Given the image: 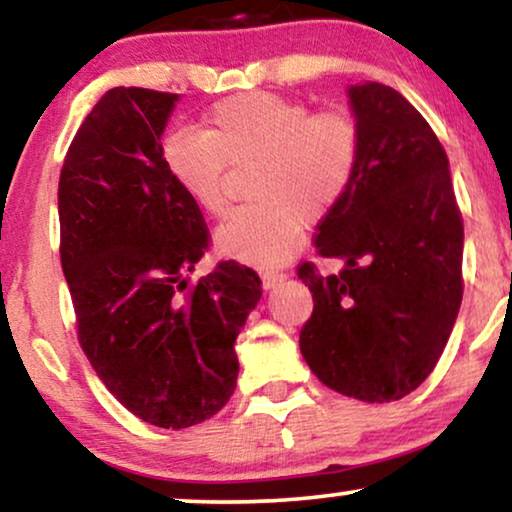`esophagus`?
Here are the masks:
<instances>
[{
	"instance_id": "obj_1",
	"label": "esophagus",
	"mask_w": 512,
	"mask_h": 512,
	"mask_svg": "<svg viewBox=\"0 0 512 512\" xmlns=\"http://www.w3.org/2000/svg\"><path fill=\"white\" fill-rule=\"evenodd\" d=\"M283 278H286V274H283V271H262V286H264V290H269V288L278 286V283H281Z\"/></svg>"
}]
</instances>
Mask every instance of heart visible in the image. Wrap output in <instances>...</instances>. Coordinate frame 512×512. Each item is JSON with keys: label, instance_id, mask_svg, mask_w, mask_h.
<instances>
[{"label": "heart", "instance_id": "heart-1", "mask_svg": "<svg viewBox=\"0 0 512 512\" xmlns=\"http://www.w3.org/2000/svg\"><path fill=\"white\" fill-rule=\"evenodd\" d=\"M252 163L248 196L257 203L229 215L215 241L234 260L276 267L352 189L361 163V129L345 111L312 113L302 101L267 92L222 99L200 129H174L163 165L205 215H222L226 167Z\"/></svg>", "mask_w": 512, "mask_h": 512}]
</instances>
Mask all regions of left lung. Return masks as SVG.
Segmentation results:
<instances>
[{
  "label": "left lung",
  "mask_w": 512,
  "mask_h": 512,
  "mask_svg": "<svg viewBox=\"0 0 512 512\" xmlns=\"http://www.w3.org/2000/svg\"><path fill=\"white\" fill-rule=\"evenodd\" d=\"M349 101L359 172L314 236L316 255L345 267H297L314 297L300 352L323 385L383 404L416 390L442 357L463 300V217L428 120L387 84H357Z\"/></svg>",
  "instance_id": "8db88e82"
}]
</instances>
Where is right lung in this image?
<instances>
[{
  "instance_id": "add662e5",
  "label": "right lung",
  "mask_w": 512,
  "mask_h": 512,
  "mask_svg": "<svg viewBox=\"0 0 512 512\" xmlns=\"http://www.w3.org/2000/svg\"><path fill=\"white\" fill-rule=\"evenodd\" d=\"M177 94L115 87L68 146L58 179L61 267L84 357L146 423L191 428L234 394L238 331L262 297L236 260L191 283L210 248L203 212L163 165Z\"/></svg>"
}]
</instances>
